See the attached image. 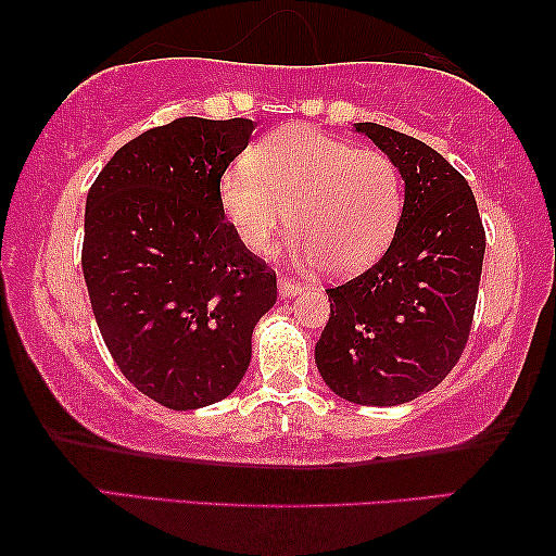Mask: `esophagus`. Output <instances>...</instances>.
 Instances as JSON below:
<instances>
[{
	"mask_svg": "<svg viewBox=\"0 0 556 556\" xmlns=\"http://www.w3.org/2000/svg\"><path fill=\"white\" fill-rule=\"evenodd\" d=\"M300 290H303V286H300L298 280L288 278V276H280L278 278V293H280V298H293L295 293H300Z\"/></svg>",
	"mask_w": 556,
	"mask_h": 556,
	"instance_id": "obj_1",
	"label": "esophagus"
}]
</instances>
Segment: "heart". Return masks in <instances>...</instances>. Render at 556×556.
Masks as SVG:
<instances>
[{
  "instance_id": "heart-1",
  "label": "heart",
  "mask_w": 556,
  "mask_h": 556,
  "mask_svg": "<svg viewBox=\"0 0 556 556\" xmlns=\"http://www.w3.org/2000/svg\"><path fill=\"white\" fill-rule=\"evenodd\" d=\"M218 206L245 251H270L290 224L295 261L354 273L377 261L394 236L404 181L387 152L311 125H283L224 169Z\"/></svg>"
}]
</instances>
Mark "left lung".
I'll use <instances>...</instances> for the list:
<instances>
[{
    "mask_svg": "<svg viewBox=\"0 0 556 556\" xmlns=\"http://www.w3.org/2000/svg\"><path fill=\"white\" fill-rule=\"evenodd\" d=\"M396 162L404 208L389 249L344 286L327 288L330 320L315 364L334 394L396 406L441 384L466 348L485 229L466 177L429 144L377 123H354Z\"/></svg>",
    "mask_w": 556,
    "mask_h": 556,
    "instance_id": "obj_1",
    "label": "left lung"
}]
</instances>
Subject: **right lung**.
Instances as JSON below:
<instances>
[{
	"label": "right lung",
	"instance_id": "1",
	"mask_svg": "<svg viewBox=\"0 0 556 556\" xmlns=\"http://www.w3.org/2000/svg\"><path fill=\"white\" fill-rule=\"evenodd\" d=\"M245 117H177L123 144L86 199L84 278L108 352L154 402H222L251 362L276 273L245 251L218 179L251 140Z\"/></svg>",
	"mask_w": 556,
	"mask_h": 556
}]
</instances>
